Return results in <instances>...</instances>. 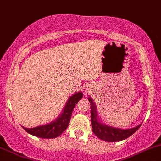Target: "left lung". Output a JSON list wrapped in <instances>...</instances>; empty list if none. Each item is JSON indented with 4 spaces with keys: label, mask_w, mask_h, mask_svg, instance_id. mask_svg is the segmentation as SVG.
<instances>
[{
    "label": "left lung",
    "mask_w": 161,
    "mask_h": 161,
    "mask_svg": "<svg viewBox=\"0 0 161 161\" xmlns=\"http://www.w3.org/2000/svg\"><path fill=\"white\" fill-rule=\"evenodd\" d=\"M89 101L91 103V126H92V130L94 134L103 141H108V142H115V141H123L127 139L130 136L136 132L140 128L141 124L136 126V127L131 129L123 130L119 128H114L110 126L103 124L98 120L97 117L96 106L93 102L91 98H89Z\"/></svg>",
    "instance_id": "1"
}]
</instances>
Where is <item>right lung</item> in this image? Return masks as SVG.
Masks as SVG:
<instances>
[{
  "mask_svg": "<svg viewBox=\"0 0 161 161\" xmlns=\"http://www.w3.org/2000/svg\"><path fill=\"white\" fill-rule=\"evenodd\" d=\"M82 97L83 94L80 92L70 97L67 101L63 113L56 120H53L48 124L39 126L34 128H25L24 127L23 128L28 134L37 137L45 138V139L58 137L67 128L75 105Z\"/></svg>",
  "mask_w": 161,
  "mask_h": 161,
  "instance_id": "right-lung-1",
  "label": "right lung"
}]
</instances>
